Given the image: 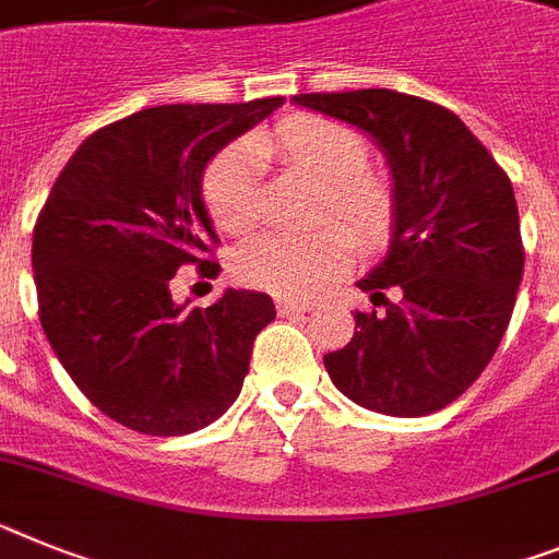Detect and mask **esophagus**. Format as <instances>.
Segmentation results:
<instances>
[{
    "mask_svg": "<svg viewBox=\"0 0 559 559\" xmlns=\"http://www.w3.org/2000/svg\"><path fill=\"white\" fill-rule=\"evenodd\" d=\"M311 302H305L299 297H276V311L280 313H305L311 311Z\"/></svg>",
    "mask_w": 559,
    "mask_h": 559,
    "instance_id": "obj_1",
    "label": "esophagus"
}]
</instances>
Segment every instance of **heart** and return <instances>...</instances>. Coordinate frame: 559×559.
Returning a JSON list of instances; mask_svg holds the SVG:
<instances>
[{
    "instance_id": "b5f03b06",
    "label": "heart",
    "mask_w": 559,
    "mask_h": 559,
    "mask_svg": "<svg viewBox=\"0 0 559 559\" xmlns=\"http://www.w3.org/2000/svg\"><path fill=\"white\" fill-rule=\"evenodd\" d=\"M280 152L325 189L322 217H338L365 246L390 240L395 194L384 175L365 169L370 150L347 123L299 116L271 135L223 152L206 175V206L214 223L231 234L248 231L260 217V157ZM342 226L313 234H260L234 251V276L280 297H308L350 269L356 240Z\"/></svg>"
}]
</instances>
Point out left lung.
I'll use <instances>...</instances> for the list:
<instances>
[{"label": "left lung", "mask_w": 559, "mask_h": 559, "mask_svg": "<svg viewBox=\"0 0 559 559\" xmlns=\"http://www.w3.org/2000/svg\"><path fill=\"white\" fill-rule=\"evenodd\" d=\"M365 132L388 157L395 226L359 288L384 311L325 356L338 393L395 418L452 404L498 350L523 280L512 180L455 112L395 90L294 95ZM394 294L386 299V290Z\"/></svg>", "instance_id": "8db88e82"}]
</instances>
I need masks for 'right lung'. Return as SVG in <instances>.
I'll return each instance as SVG.
<instances>
[{
  "label": "right lung",
  "instance_id": "obj_1",
  "mask_svg": "<svg viewBox=\"0 0 559 559\" xmlns=\"http://www.w3.org/2000/svg\"><path fill=\"white\" fill-rule=\"evenodd\" d=\"M283 98L164 104L81 143L33 228V280L52 353L104 416L143 436H189L242 390L269 294L226 288L209 308L171 299L183 262L217 240L203 175ZM221 265L214 262L212 271Z\"/></svg>",
  "mask_w": 559,
  "mask_h": 559
}]
</instances>
